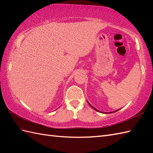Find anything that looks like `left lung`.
<instances>
[{
	"label": "left lung",
	"instance_id": "obj_1",
	"mask_svg": "<svg viewBox=\"0 0 153 153\" xmlns=\"http://www.w3.org/2000/svg\"><path fill=\"white\" fill-rule=\"evenodd\" d=\"M88 103H89V102H88ZM89 105H90V106H91V107H92V108H93V109H95V110H97V111H98V112H100V111H99V110H97V109H96L95 108H94V107H93V106H92L91 105H90V104H89ZM102 113H103V112H102ZM104 113H105V112H104Z\"/></svg>",
	"mask_w": 153,
	"mask_h": 153
}]
</instances>
